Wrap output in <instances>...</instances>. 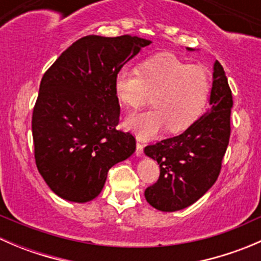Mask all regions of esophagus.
<instances>
[{"instance_id": "esophagus-1", "label": "esophagus", "mask_w": 261, "mask_h": 261, "mask_svg": "<svg viewBox=\"0 0 261 261\" xmlns=\"http://www.w3.org/2000/svg\"><path fill=\"white\" fill-rule=\"evenodd\" d=\"M143 151H144V145L141 143H138L136 144V155H138V156H141V155H143Z\"/></svg>"}]
</instances>
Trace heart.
<instances>
[{
  "instance_id": "obj_1",
  "label": "heart",
  "mask_w": 261,
  "mask_h": 261,
  "mask_svg": "<svg viewBox=\"0 0 261 261\" xmlns=\"http://www.w3.org/2000/svg\"><path fill=\"white\" fill-rule=\"evenodd\" d=\"M114 87L118 101L128 109L144 106L152 93L154 107L127 120V126L139 138L150 139L167 127L174 134L191 127L206 109L211 82L202 65L160 53L143 60L139 70L121 68Z\"/></svg>"
}]
</instances>
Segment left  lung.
Returning a JSON list of instances; mask_svg holds the SVG:
<instances>
[{
	"label": "left lung",
	"instance_id": "obj_1",
	"mask_svg": "<svg viewBox=\"0 0 261 261\" xmlns=\"http://www.w3.org/2000/svg\"><path fill=\"white\" fill-rule=\"evenodd\" d=\"M210 105L211 110L183 134L145 147V154L160 168L159 179L145 189L154 208L174 212L191 206L220 175L230 141L232 93L218 60L213 65Z\"/></svg>",
	"mask_w": 261,
	"mask_h": 261
}]
</instances>
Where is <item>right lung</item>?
Wrapping results in <instances>:
<instances>
[{
  "label": "right lung",
  "mask_w": 261,
  "mask_h": 261,
  "mask_svg": "<svg viewBox=\"0 0 261 261\" xmlns=\"http://www.w3.org/2000/svg\"><path fill=\"white\" fill-rule=\"evenodd\" d=\"M151 43L131 35H88L44 73L31 120L39 173L55 194L84 203L101 193L107 173L136 149L117 130L115 75Z\"/></svg>",
  "instance_id": "1"
}]
</instances>
